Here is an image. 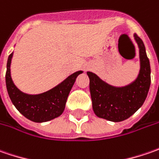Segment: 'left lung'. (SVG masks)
<instances>
[{"instance_id": "8db88e82", "label": "left lung", "mask_w": 159, "mask_h": 159, "mask_svg": "<svg viewBox=\"0 0 159 159\" xmlns=\"http://www.w3.org/2000/svg\"><path fill=\"white\" fill-rule=\"evenodd\" d=\"M139 47L140 72L137 78L123 87L110 85L94 73L87 72L93 111L97 116L112 122L129 118L142 107L150 86V65L142 40L134 34Z\"/></svg>"}]
</instances>
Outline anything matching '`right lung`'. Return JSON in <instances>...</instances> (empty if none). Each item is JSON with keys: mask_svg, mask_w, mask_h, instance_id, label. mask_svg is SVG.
Returning <instances> with one entry per match:
<instances>
[{"mask_svg": "<svg viewBox=\"0 0 159 159\" xmlns=\"http://www.w3.org/2000/svg\"><path fill=\"white\" fill-rule=\"evenodd\" d=\"M13 52L8 58L6 71V86L10 99L17 110L27 119L43 123L54 119L63 113L66 102L76 77L83 71L70 75L59 84L40 94H27L21 92L11 78V64Z\"/></svg>", "mask_w": 159, "mask_h": 159, "instance_id": "1", "label": "right lung"}]
</instances>
